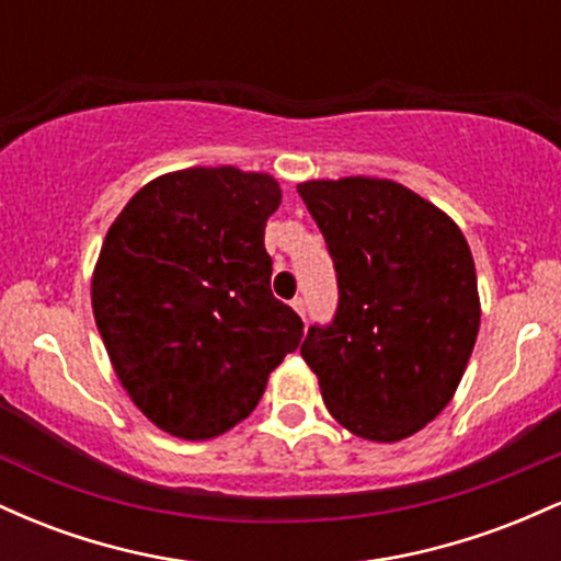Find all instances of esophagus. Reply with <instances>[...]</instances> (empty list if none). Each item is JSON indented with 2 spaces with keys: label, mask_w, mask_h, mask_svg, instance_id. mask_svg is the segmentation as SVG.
<instances>
[{
  "label": "esophagus",
  "mask_w": 561,
  "mask_h": 561,
  "mask_svg": "<svg viewBox=\"0 0 561 561\" xmlns=\"http://www.w3.org/2000/svg\"><path fill=\"white\" fill-rule=\"evenodd\" d=\"M293 308H295V311L300 313L302 319H306V300H302V298H295V300H293Z\"/></svg>",
  "instance_id": "obj_1"
}]
</instances>
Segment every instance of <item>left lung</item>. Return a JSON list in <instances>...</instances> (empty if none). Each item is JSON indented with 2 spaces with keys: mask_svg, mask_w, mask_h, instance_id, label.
Wrapping results in <instances>:
<instances>
[{
  "mask_svg": "<svg viewBox=\"0 0 561 561\" xmlns=\"http://www.w3.org/2000/svg\"><path fill=\"white\" fill-rule=\"evenodd\" d=\"M337 272L332 324L300 356L353 435L398 443L450 403L480 330L472 250L454 218L390 179L298 184Z\"/></svg>",
  "mask_w": 561,
  "mask_h": 561,
  "instance_id": "obj_1",
  "label": "left lung"
}]
</instances>
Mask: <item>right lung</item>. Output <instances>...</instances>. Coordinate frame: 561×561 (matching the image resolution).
<instances>
[{"mask_svg":"<svg viewBox=\"0 0 561 561\" xmlns=\"http://www.w3.org/2000/svg\"><path fill=\"white\" fill-rule=\"evenodd\" d=\"M268 173L184 169L152 179L102 242L92 311L134 405L156 427L208 440L240 424L302 321L272 295L263 248L279 208Z\"/></svg>","mask_w":561,"mask_h":561,"instance_id":"right-lung-1","label":"right lung"}]
</instances>
